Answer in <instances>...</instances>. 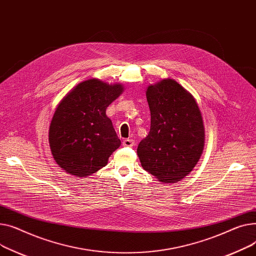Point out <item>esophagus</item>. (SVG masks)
<instances>
[{"label":"esophagus","mask_w":256,"mask_h":256,"mask_svg":"<svg viewBox=\"0 0 256 256\" xmlns=\"http://www.w3.org/2000/svg\"><path fill=\"white\" fill-rule=\"evenodd\" d=\"M123 146H134V140H130V138H127V140H123Z\"/></svg>","instance_id":"esophagus-1"}]
</instances>
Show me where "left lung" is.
Masks as SVG:
<instances>
[{
	"instance_id": "left-lung-1",
	"label": "left lung",
	"mask_w": 256,
	"mask_h": 256,
	"mask_svg": "<svg viewBox=\"0 0 256 256\" xmlns=\"http://www.w3.org/2000/svg\"><path fill=\"white\" fill-rule=\"evenodd\" d=\"M146 95L151 128L138 146L142 166L160 182L181 181L204 151V127L198 105L170 78L148 86Z\"/></svg>"
}]
</instances>
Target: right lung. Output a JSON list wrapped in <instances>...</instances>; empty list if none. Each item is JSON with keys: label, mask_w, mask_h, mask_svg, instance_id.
<instances>
[{"label": "right lung", "mask_w": 256, "mask_h": 256, "mask_svg": "<svg viewBox=\"0 0 256 256\" xmlns=\"http://www.w3.org/2000/svg\"><path fill=\"white\" fill-rule=\"evenodd\" d=\"M123 91L122 84L92 78L74 86L58 103L48 140L56 162L66 172L91 176L121 146L106 108Z\"/></svg>", "instance_id": "1"}]
</instances>
